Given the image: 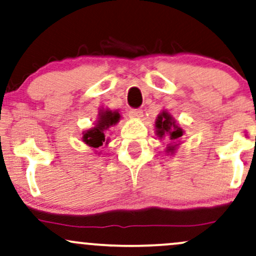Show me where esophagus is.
Returning a JSON list of instances; mask_svg holds the SVG:
<instances>
[{
    "mask_svg": "<svg viewBox=\"0 0 256 256\" xmlns=\"http://www.w3.org/2000/svg\"><path fill=\"white\" fill-rule=\"evenodd\" d=\"M128 116H130V118H134V119L142 118L143 110H140V108H132V110H128Z\"/></svg>",
    "mask_w": 256,
    "mask_h": 256,
    "instance_id": "esophagus-1",
    "label": "esophagus"
}]
</instances>
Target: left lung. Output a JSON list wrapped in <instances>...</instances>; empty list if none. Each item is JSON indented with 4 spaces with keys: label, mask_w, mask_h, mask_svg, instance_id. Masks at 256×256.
<instances>
[{
    "label": "left lung",
    "mask_w": 256,
    "mask_h": 256,
    "mask_svg": "<svg viewBox=\"0 0 256 256\" xmlns=\"http://www.w3.org/2000/svg\"><path fill=\"white\" fill-rule=\"evenodd\" d=\"M155 128H156V134L158 137H166L171 142V144L167 146L166 152L172 154L178 146L176 143L178 142L179 138L183 136V130L178 128L173 116L167 113L166 110H162L158 116L156 122H155Z\"/></svg>",
    "instance_id": "left-lung-1"
}]
</instances>
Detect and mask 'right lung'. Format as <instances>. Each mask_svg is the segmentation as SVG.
<instances>
[{
    "mask_svg": "<svg viewBox=\"0 0 256 256\" xmlns=\"http://www.w3.org/2000/svg\"><path fill=\"white\" fill-rule=\"evenodd\" d=\"M119 119L120 114L118 112L101 110L98 114V120L96 122L95 128L84 132L83 142L86 143L91 148H98V146H101L106 140L104 131L107 128H110L112 125H116L119 122Z\"/></svg>",
    "mask_w": 256,
    "mask_h": 256,
    "instance_id": "obj_1",
    "label": "right lung"
}]
</instances>
